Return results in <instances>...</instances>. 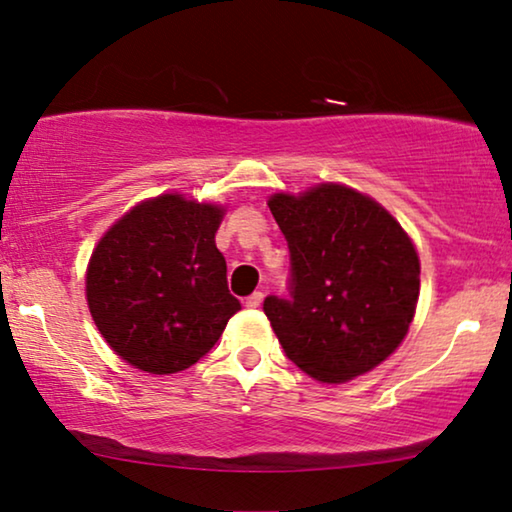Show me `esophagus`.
<instances>
[{
    "mask_svg": "<svg viewBox=\"0 0 512 512\" xmlns=\"http://www.w3.org/2000/svg\"><path fill=\"white\" fill-rule=\"evenodd\" d=\"M261 303H263V293L261 291H254L249 298H244V305L251 307V310H254V307H258Z\"/></svg>",
    "mask_w": 512,
    "mask_h": 512,
    "instance_id": "34e87169",
    "label": "esophagus"
}]
</instances>
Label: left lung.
Listing matches in <instances>:
<instances>
[{"mask_svg": "<svg viewBox=\"0 0 512 512\" xmlns=\"http://www.w3.org/2000/svg\"><path fill=\"white\" fill-rule=\"evenodd\" d=\"M289 244V296L263 312L284 354L319 382H345L382 363L408 333L419 298L410 237L375 200L321 184L268 202Z\"/></svg>", "mask_w": 512, "mask_h": 512, "instance_id": "1", "label": "left lung"}]
</instances>
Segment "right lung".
Instances as JSON below:
<instances>
[{"label":"right lung","instance_id":"1","mask_svg":"<svg viewBox=\"0 0 512 512\" xmlns=\"http://www.w3.org/2000/svg\"><path fill=\"white\" fill-rule=\"evenodd\" d=\"M221 216V207L160 195L130 209L97 244L88 307L130 366L153 375L191 368L242 310L214 242Z\"/></svg>","mask_w":512,"mask_h":512}]
</instances>
